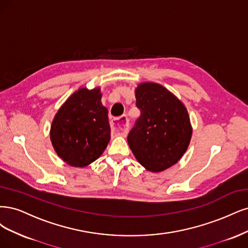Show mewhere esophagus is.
Wrapping results in <instances>:
<instances>
[{
    "label": "esophagus",
    "instance_id": "obj_1",
    "mask_svg": "<svg viewBox=\"0 0 248 248\" xmlns=\"http://www.w3.org/2000/svg\"><path fill=\"white\" fill-rule=\"evenodd\" d=\"M111 129H112L117 135L124 136L126 134L127 129H129V119L125 115H122L119 117L113 118L110 123Z\"/></svg>",
    "mask_w": 248,
    "mask_h": 248
}]
</instances>
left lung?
<instances>
[{
	"label": "left lung",
	"instance_id": "8db88e82",
	"mask_svg": "<svg viewBox=\"0 0 248 248\" xmlns=\"http://www.w3.org/2000/svg\"><path fill=\"white\" fill-rule=\"evenodd\" d=\"M141 116L127 136L136 159L158 173L178 163L193 135L187 109L176 95L155 82H141L135 90Z\"/></svg>",
	"mask_w": 248,
	"mask_h": 248
}]
</instances>
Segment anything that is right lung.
<instances>
[{
  "label": "right lung",
  "instance_id": "right-lung-1",
  "mask_svg": "<svg viewBox=\"0 0 248 248\" xmlns=\"http://www.w3.org/2000/svg\"><path fill=\"white\" fill-rule=\"evenodd\" d=\"M99 86L80 87L55 113L50 126V141L66 164L83 168L98 159L110 141L108 109L101 102Z\"/></svg>",
  "mask_w": 248,
  "mask_h": 248
}]
</instances>
